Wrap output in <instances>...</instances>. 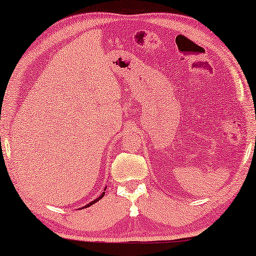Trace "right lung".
<instances>
[{"label":"right lung","instance_id":"1","mask_svg":"<svg viewBox=\"0 0 256 256\" xmlns=\"http://www.w3.org/2000/svg\"><path fill=\"white\" fill-rule=\"evenodd\" d=\"M104 191H106V188H104ZM104 192H102V194H101L99 196V197H98L96 199H94V200H93V202H88V204H87V205H85V206H84V208H90V206H92L93 204H96V202H99V200H100V199L104 197Z\"/></svg>","mask_w":256,"mask_h":256}]
</instances>
